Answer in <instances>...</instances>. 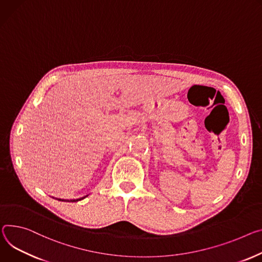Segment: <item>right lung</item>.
<instances>
[{"mask_svg": "<svg viewBox=\"0 0 262 262\" xmlns=\"http://www.w3.org/2000/svg\"><path fill=\"white\" fill-rule=\"evenodd\" d=\"M88 196V195H86ZM85 198V196H84ZM84 198H81V199H78V200H71V201H64V200H58V201H64V202H78V201H80V200H83Z\"/></svg>", "mask_w": 262, "mask_h": 262, "instance_id": "obj_1", "label": "right lung"}]
</instances>
